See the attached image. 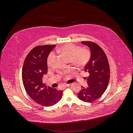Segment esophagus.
Instances as JSON below:
<instances>
[{
    "label": "esophagus",
    "mask_w": 133,
    "mask_h": 133,
    "mask_svg": "<svg viewBox=\"0 0 133 133\" xmlns=\"http://www.w3.org/2000/svg\"><path fill=\"white\" fill-rule=\"evenodd\" d=\"M69 86H70V84H65V85H63V87H69Z\"/></svg>",
    "instance_id": "obj_1"
}]
</instances>
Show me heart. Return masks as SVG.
Instances as JSON below:
<instances>
[{"instance_id": "obj_1", "label": "heart", "mask_w": 133, "mask_h": 133, "mask_svg": "<svg viewBox=\"0 0 133 133\" xmlns=\"http://www.w3.org/2000/svg\"><path fill=\"white\" fill-rule=\"evenodd\" d=\"M56 52L62 54L78 66L85 65L89 62L91 55L89 49H82L81 46L71 43L66 44L61 47L57 48ZM54 59L55 54L53 52H51L47 58L46 64L48 66L52 65Z\"/></svg>"}]
</instances>
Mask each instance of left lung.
Masks as SVG:
<instances>
[{
	"mask_svg": "<svg viewBox=\"0 0 133 133\" xmlns=\"http://www.w3.org/2000/svg\"><path fill=\"white\" fill-rule=\"evenodd\" d=\"M91 50V58L85 66L89 75L87 81L88 87H82L78 97L83 102L91 103L103 94L110 79V66L105 52L98 44L90 41H83Z\"/></svg>",
	"mask_w": 133,
	"mask_h": 133,
	"instance_id": "left-lung-1",
	"label": "left lung"
}]
</instances>
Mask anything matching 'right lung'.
I'll return each instance as SVG.
<instances>
[{
  "label": "right lung",
  "mask_w": 133,
  "mask_h": 133,
  "mask_svg": "<svg viewBox=\"0 0 133 133\" xmlns=\"http://www.w3.org/2000/svg\"><path fill=\"white\" fill-rule=\"evenodd\" d=\"M55 45L34 47L24 62L22 80L27 94L35 102L44 107L55 105L62 99V90L48 87L43 82V76L46 74L48 56Z\"/></svg>",
  "instance_id": "right-lung-1"
}]
</instances>
